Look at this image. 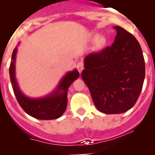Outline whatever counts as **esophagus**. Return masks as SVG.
Instances as JSON below:
<instances>
[{"label":"esophagus","mask_w":155,"mask_h":155,"mask_svg":"<svg viewBox=\"0 0 155 155\" xmlns=\"http://www.w3.org/2000/svg\"><path fill=\"white\" fill-rule=\"evenodd\" d=\"M77 68L78 70L79 73H81V71L84 69V64L82 62H78L77 64Z\"/></svg>","instance_id":"esophagus-1"}]
</instances>
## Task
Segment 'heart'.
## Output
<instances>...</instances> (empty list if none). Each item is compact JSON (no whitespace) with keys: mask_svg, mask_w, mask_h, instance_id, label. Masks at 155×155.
<instances>
[{"mask_svg":"<svg viewBox=\"0 0 155 155\" xmlns=\"http://www.w3.org/2000/svg\"><path fill=\"white\" fill-rule=\"evenodd\" d=\"M92 40L95 41L96 42V46L98 49H102V47H104L105 44H106V39H105V37L103 36H99V35L96 34L92 37Z\"/></svg>","mask_w":155,"mask_h":155,"instance_id":"b5f03b06","label":"heart"}]
</instances>
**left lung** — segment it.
<instances>
[{"instance_id": "left-lung-1", "label": "left lung", "mask_w": 155, "mask_h": 155, "mask_svg": "<svg viewBox=\"0 0 155 155\" xmlns=\"http://www.w3.org/2000/svg\"><path fill=\"white\" fill-rule=\"evenodd\" d=\"M112 46L84 59L81 78L94 105L105 114L130 110L137 101L145 78L141 47L136 38L120 26Z\"/></svg>"}]
</instances>
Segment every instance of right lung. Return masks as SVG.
Instances as JSON below:
<instances>
[{"label":"right lung","instance_id":"obj_1","mask_svg":"<svg viewBox=\"0 0 155 155\" xmlns=\"http://www.w3.org/2000/svg\"><path fill=\"white\" fill-rule=\"evenodd\" d=\"M17 53L18 46H16L12 53L9 74L14 93L19 105L27 114L38 120H50L60 118L67 109L68 88L75 80L78 78L79 72L77 69L68 71L52 92L39 98H31L21 91L15 77Z\"/></svg>","mask_w":155,"mask_h":155}]
</instances>
